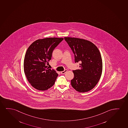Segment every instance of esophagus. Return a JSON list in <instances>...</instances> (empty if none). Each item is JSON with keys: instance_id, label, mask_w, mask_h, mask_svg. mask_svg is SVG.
<instances>
[{"instance_id": "obj_1", "label": "esophagus", "mask_w": 128, "mask_h": 128, "mask_svg": "<svg viewBox=\"0 0 128 128\" xmlns=\"http://www.w3.org/2000/svg\"><path fill=\"white\" fill-rule=\"evenodd\" d=\"M67 71V70H65L61 72V73L62 74H65Z\"/></svg>"}]
</instances>
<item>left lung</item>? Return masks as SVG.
Instances as JSON below:
<instances>
[{"mask_svg":"<svg viewBox=\"0 0 128 128\" xmlns=\"http://www.w3.org/2000/svg\"><path fill=\"white\" fill-rule=\"evenodd\" d=\"M75 56L76 63L80 62V70H73L74 77L71 81L77 91L85 92L92 90L101 76L102 62L96 45L84 39L64 37Z\"/></svg>","mask_w":128,"mask_h":128,"instance_id":"8db88e82","label":"left lung"}]
</instances>
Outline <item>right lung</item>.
I'll list each match as a JSON object with an SVG mask.
<instances>
[{"instance_id": "add662e5", "label": "right lung", "mask_w": 128, "mask_h": 128, "mask_svg": "<svg viewBox=\"0 0 128 128\" xmlns=\"http://www.w3.org/2000/svg\"><path fill=\"white\" fill-rule=\"evenodd\" d=\"M62 38H46L34 42L27 50L24 60V71L28 82L36 90H47L55 83L58 73L47 68L54 48Z\"/></svg>"}]
</instances>
